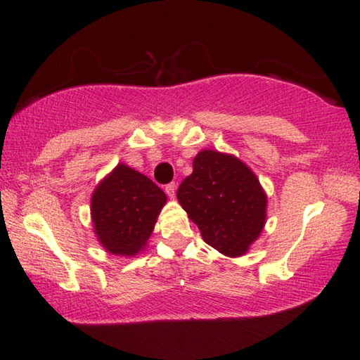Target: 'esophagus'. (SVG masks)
<instances>
[{
  "label": "esophagus",
  "instance_id": "obj_1",
  "mask_svg": "<svg viewBox=\"0 0 360 360\" xmlns=\"http://www.w3.org/2000/svg\"><path fill=\"white\" fill-rule=\"evenodd\" d=\"M165 192H167V195L169 198H174L176 197V184H168L167 187H165Z\"/></svg>",
  "mask_w": 360,
  "mask_h": 360
}]
</instances>
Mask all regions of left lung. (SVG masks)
Segmentation results:
<instances>
[{
  "instance_id": "obj_1",
  "label": "left lung",
  "mask_w": 360,
  "mask_h": 360,
  "mask_svg": "<svg viewBox=\"0 0 360 360\" xmlns=\"http://www.w3.org/2000/svg\"><path fill=\"white\" fill-rule=\"evenodd\" d=\"M178 200L210 246L241 257L266 222V193L245 162L219 150H200Z\"/></svg>"
}]
</instances>
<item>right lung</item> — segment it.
<instances>
[{"instance_id":"right-lung-1","label":"right lung","mask_w":360,"mask_h":360,"mask_svg":"<svg viewBox=\"0 0 360 360\" xmlns=\"http://www.w3.org/2000/svg\"><path fill=\"white\" fill-rule=\"evenodd\" d=\"M167 195L148 176L119 163L90 200L94 231L108 254L133 257L148 245Z\"/></svg>"}]
</instances>
